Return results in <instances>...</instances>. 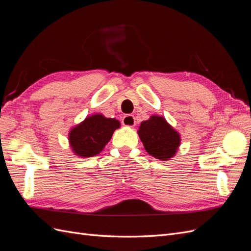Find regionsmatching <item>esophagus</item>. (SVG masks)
<instances>
[{
    "label": "esophagus",
    "mask_w": 251,
    "mask_h": 251,
    "mask_svg": "<svg viewBox=\"0 0 251 251\" xmlns=\"http://www.w3.org/2000/svg\"><path fill=\"white\" fill-rule=\"evenodd\" d=\"M135 124H136V121H135V117L133 115H126L123 118V125L125 126L132 127L135 126Z\"/></svg>",
    "instance_id": "1"
}]
</instances>
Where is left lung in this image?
<instances>
[{
    "label": "left lung",
    "instance_id": "left-lung-1",
    "mask_svg": "<svg viewBox=\"0 0 251 251\" xmlns=\"http://www.w3.org/2000/svg\"><path fill=\"white\" fill-rule=\"evenodd\" d=\"M139 138L148 153L159 160H170L176 155L181 137L178 131L159 115H151L140 124Z\"/></svg>",
    "mask_w": 251,
    "mask_h": 251
}]
</instances>
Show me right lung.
Returning a JSON list of instances; mask_svg holds the SVG:
<instances>
[{
  "label": "right lung",
  "mask_w": 251,
  "mask_h": 251,
  "mask_svg": "<svg viewBox=\"0 0 251 251\" xmlns=\"http://www.w3.org/2000/svg\"><path fill=\"white\" fill-rule=\"evenodd\" d=\"M120 127L115 118H107L102 114L88 116L77 126H73L68 139L73 153L81 158L96 156L104 149L114 131Z\"/></svg>",
  "instance_id": "1"
}]
</instances>
